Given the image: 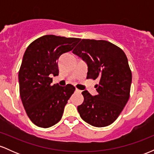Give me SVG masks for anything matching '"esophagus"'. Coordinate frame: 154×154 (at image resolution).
<instances>
[{
	"instance_id": "obj_1",
	"label": "esophagus",
	"mask_w": 154,
	"mask_h": 154,
	"mask_svg": "<svg viewBox=\"0 0 154 154\" xmlns=\"http://www.w3.org/2000/svg\"><path fill=\"white\" fill-rule=\"evenodd\" d=\"M75 91L77 92V93H82V91H80V90L77 89V88H76V89H75Z\"/></svg>"
}]
</instances>
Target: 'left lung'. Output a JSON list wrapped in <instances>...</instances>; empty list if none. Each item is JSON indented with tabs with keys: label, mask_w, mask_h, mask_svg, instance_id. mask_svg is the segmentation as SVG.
Listing matches in <instances>:
<instances>
[{
	"label": "left lung",
	"mask_w": 154,
	"mask_h": 154,
	"mask_svg": "<svg viewBox=\"0 0 154 154\" xmlns=\"http://www.w3.org/2000/svg\"><path fill=\"white\" fill-rule=\"evenodd\" d=\"M73 54L88 63V79L99 80L98 95L85 91L77 110L85 122L102 128L117 119L130 98L132 72L125 52L106 40L82 39Z\"/></svg>",
	"instance_id": "8db88e82"
}]
</instances>
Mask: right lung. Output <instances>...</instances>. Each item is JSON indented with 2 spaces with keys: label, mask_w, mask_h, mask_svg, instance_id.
<instances>
[{
  "label": "right lung",
  "mask_w": 154,
  "mask_h": 154,
  "mask_svg": "<svg viewBox=\"0 0 154 154\" xmlns=\"http://www.w3.org/2000/svg\"><path fill=\"white\" fill-rule=\"evenodd\" d=\"M80 38L44 35L29 44L19 72V93L26 114L35 125L48 128L62 117L64 107L75 88L51 85L59 75L57 60L80 41Z\"/></svg>",
  "instance_id": "add662e5"
}]
</instances>
